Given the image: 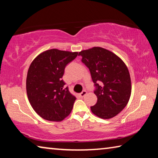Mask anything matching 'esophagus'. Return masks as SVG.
Wrapping results in <instances>:
<instances>
[{
  "instance_id": "34e87169",
  "label": "esophagus",
  "mask_w": 158,
  "mask_h": 158,
  "mask_svg": "<svg viewBox=\"0 0 158 158\" xmlns=\"http://www.w3.org/2000/svg\"><path fill=\"white\" fill-rule=\"evenodd\" d=\"M86 94H87V92L85 91V90H83V91L79 94V96H80V97H81V98H84V96H85V95H86Z\"/></svg>"
}]
</instances>
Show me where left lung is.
<instances>
[{
  "label": "left lung",
  "mask_w": 158,
  "mask_h": 158,
  "mask_svg": "<svg viewBox=\"0 0 158 158\" xmlns=\"http://www.w3.org/2000/svg\"><path fill=\"white\" fill-rule=\"evenodd\" d=\"M81 62L89 69L98 98L90 106L99 118L109 119L118 114L130 100L131 79L127 66L113 52L102 47L81 51Z\"/></svg>",
  "instance_id": "left-lung-1"
}]
</instances>
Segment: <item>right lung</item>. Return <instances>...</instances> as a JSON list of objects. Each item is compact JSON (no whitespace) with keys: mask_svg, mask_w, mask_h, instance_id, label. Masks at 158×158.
Masks as SVG:
<instances>
[{"mask_svg":"<svg viewBox=\"0 0 158 158\" xmlns=\"http://www.w3.org/2000/svg\"><path fill=\"white\" fill-rule=\"evenodd\" d=\"M78 52L56 49L42 52L29 67L26 92L35 111L49 121H61L70 114L76 98L65 88L62 77L66 65Z\"/></svg>","mask_w":158,"mask_h":158,"instance_id":"right-lung-1","label":"right lung"}]
</instances>
